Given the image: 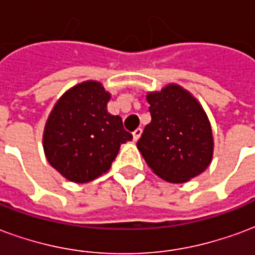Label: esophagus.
Listing matches in <instances>:
<instances>
[{
	"instance_id": "1",
	"label": "esophagus",
	"mask_w": 255,
	"mask_h": 255,
	"mask_svg": "<svg viewBox=\"0 0 255 255\" xmlns=\"http://www.w3.org/2000/svg\"><path fill=\"white\" fill-rule=\"evenodd\" d=\"M141 134H142V129H135L134 131H133V140L137 141L138 138L141 137Z\"/></svg>"
}]
</instances>
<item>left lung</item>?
Segmentation results:
<instances>
[{
    "instance_id": "8db88e82",
    "label": "left lung",
    "mask_w": 255,
    "mask_h": 255,
    "mask_svg": "<svg viewBox=\"0 0 255 255\" xmlns=\"http://www.w3.org/2000/svg\"><path fill=\"white\" fill-rule=\"evenodd\" d=\"M146 100L152 120L137 141L146 164L174 183L200 175L213 155L211 124L200 103L175 84L150 92Z\"/></svg>"
}]
</instances>
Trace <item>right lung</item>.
Returning a JSON list of instances; mask_svg holds the SVG:
<instances>
[{
  "label": "right lung",
  "instance_id": "add662e5",
  "mask_svg": "<svg viewBox=\"0 0 255 255\" xmlns=\"http://www.w3.org/2000/svg\"><path fill=\"white\" fill-rule=\"evenodd\" d=\"M109 100L100 83L85 81L54 106L44 128V153L69 181L85 183L107 172L121 144L133 138L120 115L107 111Z\"/></svg>",
  "mask_w": 255,
  "mask_h": 255
}]
</instances>
